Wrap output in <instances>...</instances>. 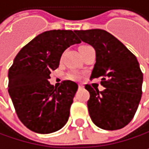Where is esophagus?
Masks as SVG:
<instances>
[{"instance_id":"1","label":"esophagus","mask_w":149,"mask_h":149,"mask_svg":"<svg viewBox=\"0 0 149 149\" xmlns=\"http://www.w3.org/2000/svg\"><path fill=\"white\" fill-rule=\"evenodd\" d=\"M78 88H79V90H81V89L84 88V86L81 85V84H79V85H78Z\"/></svg>"}]
</instances>
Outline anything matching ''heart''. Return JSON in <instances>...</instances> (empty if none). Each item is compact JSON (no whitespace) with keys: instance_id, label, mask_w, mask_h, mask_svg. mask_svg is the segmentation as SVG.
I'll use <instances>...</instances> for the list:
<instances>
[{"instance_id":"heart-1","label":"heart","mask_w":149,"mask_h":149,"mask_svg":"<svg viewBox=\"0 0 149 149\" xmlns=\"http://www.w3.org/2000/svg\"><path fill=\"white\" fill-rule=\"evenodd\" d=\"M68 78L70 80H73V81H75V80H78L80 78V74L78 72H75V71H73L71 73L68 74Z\"/></svg>"}]
</instances>
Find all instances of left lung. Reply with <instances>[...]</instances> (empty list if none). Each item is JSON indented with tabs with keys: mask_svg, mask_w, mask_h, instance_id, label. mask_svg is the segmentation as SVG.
<instances>
[{
	"mask_svg": "<svg viewBox=\"0 0 149 149\" xmlns=\"http://www.w3.org/2000/svg\"><path fill=\"white\" fill-rule=\"evenodd\" d=\"M79 38L96 51L91 79L102 77L100 91L86 84L91 121L98 127L122 129L133 118L142 94L143 74L136 57L118 39L102 29L76 30Z\"/></svg>",
	"mask_w": 149,
	"mask_h": 149,
	"instance_id": "1",
	"label": "left lung"
}]
</instances>
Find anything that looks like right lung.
Returning a JSON list of instances; mask_svg holds the SVG:
<instances>
[{
	"mask_svg": "<svg viewBox=\"0 0 149 149\" xmlns=\"http://www.w3.org/2000/svg\"><path fill=\"white\" fill-rule=\"evenodd\" d=\"M71 30H50L24 46L9 69V94L16 113L29 130L47 134L60 130L68 121L78 85L64 81L58 88L49 81L58 68L64 51L80 43Z\"/></svg>",
	"mask_w": 149,
	"mask_h": 149,
	"instance_id": "1",
	"label": "right lung"
}]
</instances>
